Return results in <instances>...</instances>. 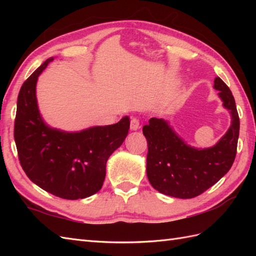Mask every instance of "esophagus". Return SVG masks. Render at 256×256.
Segmentation results:
<instances>
[{
  "label": "esophagus",
  "instance_id": "obj_1",
  "mask_svg": "<svg viewBox=\"0 0 256 256\" xmlns=\"http://www.w3.org/2000/svg\"><path fill=\"white\" fill-rule=\"evenodd\" d=\"M130 126H131L132 131H136V130L140 128V120L136 118H132L131 125H130Z\"/></svg>",
  "mask_w": 256,
  "mask_h": 256
}]
</instances>
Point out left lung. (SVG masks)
Returning a JSON list of instances; mask_svg holds the SVG:
<instances>
[{"mask_svg": "<svg viewBox=\"0 0 256 256\" xmlns=\"http://www.w3.org/2000/svg\"><path fill=\"white\" fill-rule=\"evenodd\" d=\"M214 88L230 111L231 125L211 148L188 145L164 118H152L143 126L148 145L146 174L152 186L160 192L180 199L197 197L230 170L236 155L240 120L229 86L216 77Z\"/></svg>", "mask_w": 256, "mask_h": 256, "instance_id": "8db88e82", "label": "left lung"}]
</instances>
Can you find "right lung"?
<instances>
[{"instance_id":"right-lung-1","label":"right lung","mask_w":256,"mask_h":256,"mask_svg":"<svg viewBox=\"0 0 256 256\" xmlns=\"http://www.w3.org/2000/svg\"><path fill=\"white\" fill-rule=\"evenodd\" d=\"M48 58L22 86L18 98L14 140L18 160L30 180L59 198L76 200L102 188L108 157L124 142L130 118L80 132L50 128L38 110L36 84Z\"/></svg>"}]
</instances>
